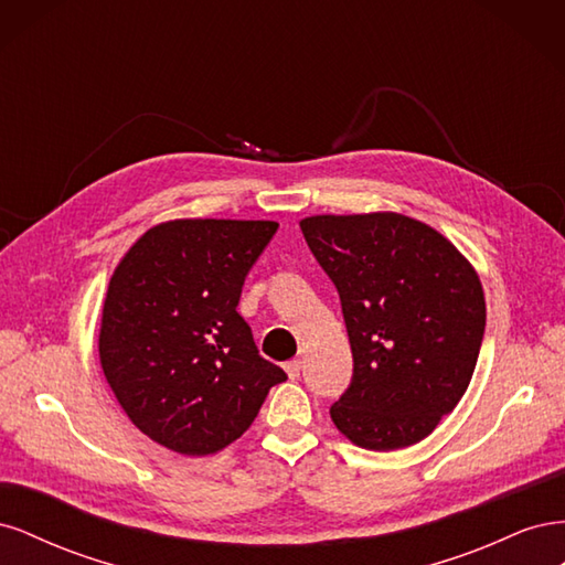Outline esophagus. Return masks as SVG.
<instances>
[{"label":"esophagus","instance_id":"1","mask_svg":"<svg viewBox=\"0 0 565 565\" xmlns=\"http://www.w3.org/2000/svg\"><path fill=\"white\" fill-rule=\"evenodd\" d=\"M285 372H287L289 380H297L299 372H301V361H289V363H285Z\"/></svg>","mask_w":565,"mask_h":565}]
</instances>
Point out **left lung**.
Listing matches in <instances>:
<instances>
[{
    "instance_id": "obj_1",
    "label": "left lung",
    "mask_w": 565,
    "mask_h": 565,
    "mask_svg": "<svg viewBox=\"0 0 565 565\" xmlns=\"http://www.w3.org/2000/svg\"><path fill=\"white\" fill-rule=\"evenodd\" d=\"M301 233L334 282L353 353L337 429L367 450L429 436L471 382L486 297L471 264L438 231L393 212L309 216Z\"/></svg>"
}]
</instances>
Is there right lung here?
I'll list each match as a JSON object with an SVG mask.
<instances>
[{
	"label": "right lung",
	"instance_id": "obj_1",
	"mask_svg": "<svg viewBox=\"0 0 565 565\" xmlns=\"http://www.w3.org/2000/svg\"><path fill=\"white\" fill-rule=\"evenodd\" d=\"M276 231V221H167L115 268L100 367L136 429L160 446L224 450L249 429L270 386L287 380L237 313L247 273Z\"/></svg>",
	"mask_w": 565,
	"mask_h": 565
}]
</instances>
